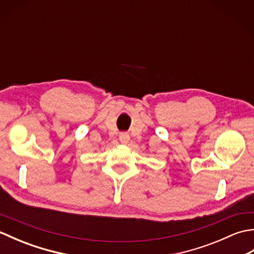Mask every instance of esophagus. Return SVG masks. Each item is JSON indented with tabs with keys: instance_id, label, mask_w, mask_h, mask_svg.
Instances as JSON below:
<instances>
[{
	"instance_id": "1",
	"label": "esophagus",
	"mask_w": 254,
	"mask_h": 254,
	"mask_svg": "<svg viewBox=\"0 0 254 254\" xmlns=\"http://www.w3.org/2000/svg\"><path fill=\"white\" fill-rule=\"evenodd\" d=\"M119 139H120V142L122 144H127L130 141V135H128L127 133H121L120 136H119Z\"/></svg>"
}]
</instances>
